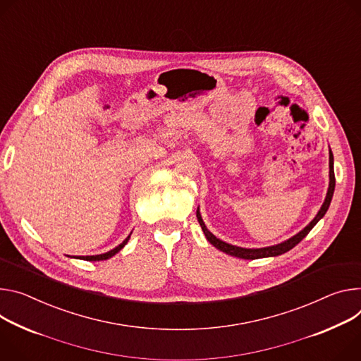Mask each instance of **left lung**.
<instances>
[{
  "label": "left lung",
  "mask_w": 361,
  "mask_h": 361,
  "mask_svg": "<svg viewBox=\"0 0 361 361\" xmlns=\"http://www.w3.org/2000/svg\"><path fill=\"white\" fill-rule=\"evenodd\" d=\"M334 188H336V177H334V157H333V152L330 149V183H329V190H326V195H325V200L321 206V209L318 210L317 216L310 221V224H307L302 231L297 235H293L292 238L286 239L285 242H281L278 245H272V246H267V247H240V246H235V245H231L227 242H223L220 240L219 238H216L209 228L207 226L204 224L203 219H202V213H200V207H197V220L203 228V233L206 236V239L214 246L217 247L219 250L231 255V256H236V257H240V259H260V257H271V256H279L288 250H290L293 246H297L310 232L311 228L324 217V214L326 213V210H329L330 207V203H331V199H333V194H334Z\"/></svg>",
  "instance_id": "8db88e82"
}]
</instances>
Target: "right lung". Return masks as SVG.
I'll use <instances>...</instances> for the list:
<instances>
[{"label":"right lung","instance_id":"right-lung-1","mask_svg":"<svg viewBox=\"0 0 361 361\" xmlns=\"http://www.w3.org/2000/svg\"><path fill=\"white\" fill-rule=\"evenodd\" d=\"M130 235H133V232L129 233V236H128V238H126V239H125V240H123L121 245H118L116 247H114L112 250H109V252H106V253H101V255H93V256H82L80 259H83V260H90V262H92V260H93V262H94V260H106V259L112 257L114 255H116V253H118V252H119V250H121V249H122V247H123V246L128 243V240H129Z\"/></svg>","mask_w":361,"mask_h":361}]
</instances>
